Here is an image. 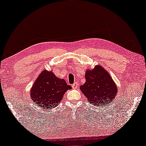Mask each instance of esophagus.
<instances>
[{"label":"esophagus","instance_id":"esophagus-1","mask_svg":"<svg viewBox=\"0 0 146 146\" xmlns=\"http://www.w3.org/2000/svg\"><path fill=\"white\" fill-rule=\"evenodd\" d=\"M78 87V84L77 82H75L73 84H72V88L73 89H76Z\"/></svg>","mask_w":146,"mask_h":146}]
</instances>
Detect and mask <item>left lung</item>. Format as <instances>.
<instances>
[{"label":"left lung","mask_w":146,"mask_h":146,"mask_svg":"<svg viewBox=\"0 0 146 146\" xmlns=\"http://www.w3.org/2000/svg\"><path fill=\"white\" fill-rule=\"evenodd\" d=\"M86 82L80 89L90 103L105 106L110 103L117 94V87L107 71L101 66L88 70L85 75Z\"/></svg>","instance_id":"obj_1"}]
</instances>
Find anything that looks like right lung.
I'll list each match as a JSON object with an SVG mask.
<instances>
[{
	"mask_svg": "<svg viewBox=\"0 0 146 146\" xmlns=\"http://www.w3.org/2000/svg\"><path fill=\"white\" fill-rule=\"evenodd\" d=\"M71 86L66 80L57 78L51 71L43 70L37 78L31 91V97L40 108L56 107L64 94Z\"/></svg>",
	"mask_w": 146,
	"mask_h": 146,
	"instance_id": "obj_1",
	"label": "right lung"
}]
</instances>
